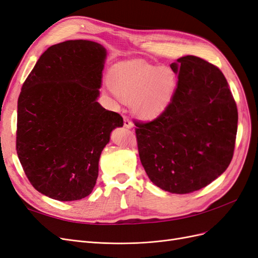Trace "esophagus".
<instances>
[{
  "label": "esophagus",
  "mask_w": 258,
  "mask_h": 258,
  "mask_svg": "<svg viewBox=\"0 0 258 258\" xmlns=\"http://www.w3.org/2000/svg\"><path fill=\"white\" fill-rule=\"evenodd\" d=\"M123 126L126 127V128H128V129L134 127V123H132V121L130 120V118H129V117H127V116H123Z\"/></svg>",
  "instance_id": "esophagus-1"
}]
</instances>
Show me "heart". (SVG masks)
Wrapping results in <instances>:
<instances>
[{
	"mask_svg": "<svg viewBox=\"0 0 258 258\" xmlns=\"http://www.w3.org/2000/svg\"><path fill=\"white\" fill-rule=\"evenodd\" d=\"M108 85L117 97L131 101L134 111L146 119L166 110L176 88V77L169 69H159L138 62L115 68Z\"/></svg>",
	"mask_w": 258,
	"mask_h": 258,
	"instance_id": "b5f03b06",
	"label": "heart"
}]
</instances>
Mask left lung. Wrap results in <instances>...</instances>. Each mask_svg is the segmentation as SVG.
Returning a JSON list of instances; mask_svg holds the SVG:
<instances>
[{
    "label": "left lung",
    "mask_w": 258,
    "mask_h": 258,
    "mask_svg": "<svg viewBox=\"0 0 258 258\" xmlns=\"http://www.w3.org/2000/svg\"><path fill=\"white\" fill-rule=\"evenodd\" d=\"M177 74L172 100L157 118L135 120L140 160L151 181L172 194L204 188L228 168L238 110L224 74L195 56L170 66Z\"/></svg>",
    "instance_id": "1"
}]
</instances>
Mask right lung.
<instances>
[{
    "label": "right lung",
    "mask_w": 258,
    "mask_h": 258,
    "mask_svg": "<svg viewBox=\"0 0 258 258\" xmlns=\"http://www.w3.org/2000/svg\"><path fill=\"white\" fill-rule=\"evenodd\" d=\"M105 48L86 40L50 46L18 98L16 150L34 188L59 201L91 194L101 152L122 117L97 102Z\"/></svg>",
    "instance_id": "1"
}]
</instances>
